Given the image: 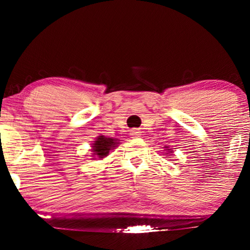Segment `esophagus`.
<instances>
[{"mask_svg": "<svg viewBox=\"0 0 250 250\" xmlns=\"http://www.w3.org/2000/svg\"><path fill=\"white\" fill-rule=\"evenodd\" d=\"M129 135L133 136V138H138V136L141 135V132H140V129L138 128H133L129 131Z\"/></svg>", "mask_w": 250, "mask_h": 250, "instance_id": "obj_1", "label": "esophagus"}]
</instances>
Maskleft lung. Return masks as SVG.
<instances>
[{
    "label": "left lung",
    "instance_id": "8db88e82",
    "mask_svg": "<svg viewBox=\"0 0 250 250\" xmlns=\"http://www.w3.org/2000/svg\"><path fill=\"white\" fill-rule=\"evenodd\" d=\"M168 150H169V149H168Z\"/></svg>",
    "mask_w": 250,
    "mask_h": 250
}]
</instances>
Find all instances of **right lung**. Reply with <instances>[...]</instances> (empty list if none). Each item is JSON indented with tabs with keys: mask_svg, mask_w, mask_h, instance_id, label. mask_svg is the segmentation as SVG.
<instances>
[{
	"mask_svg": "<svg viewBox=\"0 0 250 250\" xmlns=\"http://www.w3.org/2000/svg\"><path fill=\"white\" fill-rule=\"evenodd\" d=\"M117 143L115 139L111 138H105V136H99L97 139V141H94L93 143V155L98 156L99 158H104L109 153L111 149H114L115 146H117Z\"/></svg>",
	"mask_w": 250,
	"mask_h": 250,
	"instance_id": "right-lung-1",
	"label": "right lung"
}]
</instances>
